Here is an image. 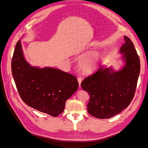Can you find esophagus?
Returning a JSON list of instances; mask_svg holds the SVG:
<instances>
[{
    "label": "esophagus",
    "mask_w": 148,
    "mask_h": 148,
    "mask_svg": "<svg viewBox=\"0 0 148 148\" xmlns=\"http://www.w3.org/2000/svg\"><path fill=\"white\" fill-rule=\"evenodd\" d=\"M77 80H78V84H79V87H80V86H81V83H82V77H78Z\"/></svg>",
    "instance_id": "34e87169"
}]
</instances>
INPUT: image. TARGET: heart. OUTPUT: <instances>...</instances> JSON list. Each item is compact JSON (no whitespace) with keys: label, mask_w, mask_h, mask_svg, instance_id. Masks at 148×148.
I'll return each mask as SVG.
<instances>
[{"label":"heart","mask_w":148,"mask_h":148,"mask_svg":"<svg viewBox=\"0 0 148 148\" xmlns=\"http://www.w3.org/2000/svg\"><path fill=\"white\" fill-rule=\"evenodd\" d=\"M100 60V56L97 52H91L80 60V69L85 73L92 72L97 67Z\"/></svg>","instance_id":"obj_1"}]
</instances>
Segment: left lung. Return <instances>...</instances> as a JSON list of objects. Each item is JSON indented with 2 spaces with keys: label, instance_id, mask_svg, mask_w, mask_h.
<instances>
[{
  "label": "left lung",
  "instance_id": "left-lung-1",
  "mask_svg": "<svg viewBox=\"0 0 148 148\" xmlns=\"http://www.w3.org/2000/svg\"><path fill=\"white\" fill-rule=\"evenodd\" d=\"M120 48L126 65L114 72L101 65L95 73L85 78L81 87L89 95L88 112L97 119H109L130 104L135 95L140 71V58L131 39L124 36Z\"/></svg>",
  "mask_w": 148,
  "mask_h": 148
}]
</instances>
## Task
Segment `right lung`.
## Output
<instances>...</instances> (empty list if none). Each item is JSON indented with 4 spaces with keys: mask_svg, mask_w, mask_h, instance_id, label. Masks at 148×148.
Masks as SVG:
<instances>
[{
    "mask_svg": "<svg viewBox=\"0 0 148 148\" xmlns=\"http://www.w3.org/2000/svg\"><path fill=\"white\" fill-rule=\"evenodd\" d=\"M12 73L25 104L53 117L63 112L66 101L78 88L77 79L72 75L56 69L30 66L23 57L20 41L13 52Z\"/></svg>",
    "mask_w": 148,
    "mask_h": 148,
    "instance_id": "1",
    "label": "right lung"
}]
</instances>
